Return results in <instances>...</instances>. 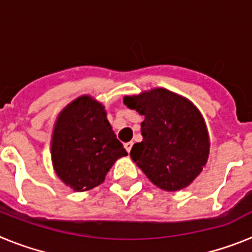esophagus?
<instances>
[{"mask_svg":"<svg viewBox=\"0 0 252 252\" xmlns=\"http://www.w3.org/2000/svg\"><path fill=\"white\" fill-rule=\"evenodd\" d=\"M132 142H126V144H125V149H126V150H127V153H130L131 151V148H132Z\"/></svg>","mask_w":252,"mask_h":252,"instance_id":"34e87169","label":"esophagus"}]
</instances>
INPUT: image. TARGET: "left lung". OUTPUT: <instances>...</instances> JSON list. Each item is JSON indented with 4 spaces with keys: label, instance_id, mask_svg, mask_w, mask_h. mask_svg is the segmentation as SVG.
<instances>
[{
    "label": "left lung",
    "instance_id": "1",
    "mask_svg": "<svg viewBox=\"0 0 252 252\" xmlns=\"http://www.w3.org/2000/svg\"><path fill=\"white\" fill-rule=\"evenodd\" d=\"M124 103L145 116L142 141L136 142L130 153L136 165L164 190L175 192L188 187L209 155L208 131L197 107L165 88L126 95Z\"/></svg>",
    "mask_w": 252,
    "mask_h": 252
}]
</instances>
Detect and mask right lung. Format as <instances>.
Masks as SVG:
<instances>
[{
	"label": "right lung",
	"mask_w": 252,
	"mask_h": 252,
	"mask_svg": "<svg viewBox=\"0 0 252 252\" xmlns=\"http://www.w3.org/2000/svg\"><path fill=\"white\" fill-rule=\"evenodd\" d=\"M127 151L117 140L104 107L82 95L58 116L51 137V160L64 184L84 192L103 183L117 159Z\"/></svg>",
	"instance_id": "1"
}]
</instances>
